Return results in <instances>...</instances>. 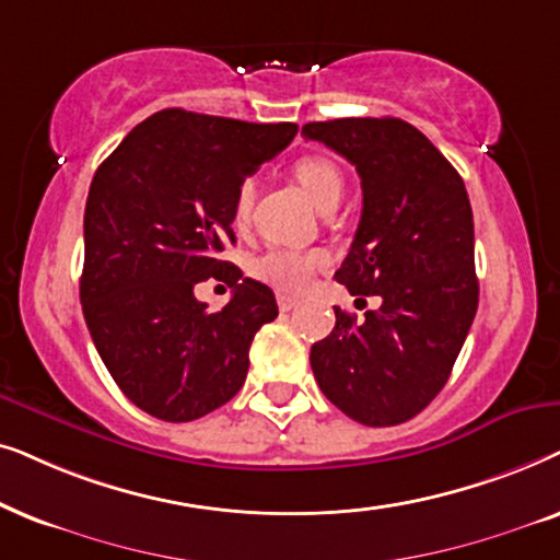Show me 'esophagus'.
I'll return each mask as SVG.
<instances>
[{"label": "esophagus", "instance_id": "esophagus-1", "mask_svg": "<svg viewBox=\"0 0 560 560\" xmlns=\"http://www.w3.org/2000/svg\"><path fill=\"white\" fill-rule=\"evenodd\" d=\"M276 300H279V310H281V312H289V310L296 307V296L279 294V296H276Z\"/></svg>", "mask_w": 560, "mask_h": 560}]
</instances>
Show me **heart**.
<instances>
[{"mask_svg":"<svg viewBox=\"0 0 560 560\" xmlns=\"http://www.w3.org/2000/svg\"><path fill=\"white\" fill-rule=\"evenodd\" d=\"M294 178L310 194L317 210L330 212L338 207L346 182H342L340 168L330 159H325V155H304V159L294 163ZM253 197H256V186H253L250 178H245L237 186L233 202V220L237 228H243L250 220ZM323 266L325 256L319 250L268 248L253 260L250 271L258 281L279 289V292L300 294L312 284V279H315V273Z\"/></svg>","mask_w":560,"mask_h":560,"instance_id":"obj_1","label":"heart"}]
</instances>
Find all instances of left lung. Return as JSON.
I'll return each mask as SVG.
<instances>
[{
	"label": "left lung",
	"mask_w": 560,
	"mask_h": 560,
	"mask_svg": "<svg viewBox=\"0 0 560 560\" xmlns=\"http://www.w3.org/2000/svg\"><path fill=\"white\" fill-rule=\"evenodd\" d=\"M361 176L363 212L335 271L350 294L378 296L363 323L335 307L310 350L319 389L350 420L389 428L420 415L448 382L479 307L474 214L464 178L397 117L310 122Z\"/></svg>",
	"instance_id": "1"
}]
</instances>
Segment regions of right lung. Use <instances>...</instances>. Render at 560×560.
I'll return each mask as SVG.
<instances>
[{
	"instance_id": "obj_1",
	"label": "right lung",
	"mask_w": 560,
	"mask_h": 560,
	"mask_svg": "<svg viewBox=\"0 0 560 560\" xmlns=\"http://www.w3.org/2000/svg\"><path fill=\"white\" fill-rule=\"evenodd\" d=\"M296 130L174 107L143 119L96 168L81 307L104 366L143 412L189 422L241 392L253 335L279 307L218 253L235 243L237 186ZM207 278L234 287L220 313L192 296Z\"/></svg>"
}]
</instances>
